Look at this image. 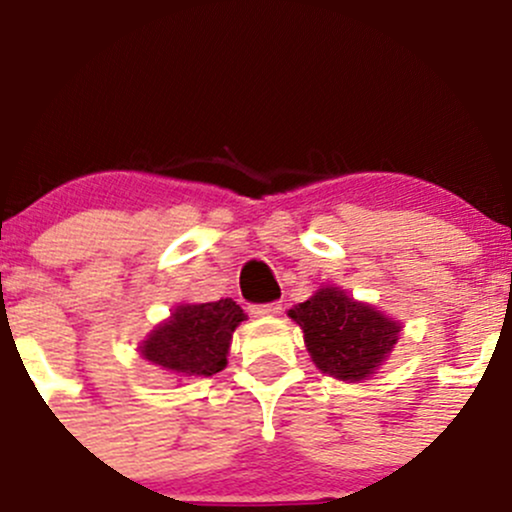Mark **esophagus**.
<instances>
[{
	"label": "esophagus",
	"instance_id": "1",
	"mask_svg": "<svg viewBox=\"0 0 512 512\" xmlns=\"http://www.w3.org/2000/svg\"><path fill=\"white\" fill-rule=\"evenodd\" d=\"M282 311V304L279 301H270V304H252L250 314L255 316H277Z\"/></svg>",
	"mask_w": 512,
	"mask_h": 512
}]
</instances>
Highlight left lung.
Segmentation results:
<instances>
[{"label":"left lung","instance_id":"8db88e82","mask_svg":"<svg viewBox=\"0 0 512 512\" xmlns=\"http://www.w3.org/2000/svg\"><path fill=\"white\" fill-rule=\"evenodd\" d=\"M304 331L306 351L316 368L338 380H365L383 365L400 336V324L348 297L343 289L324 287L289 309Z\"/></svg>","mask_w":512,"mask_h":512}]
</instances>
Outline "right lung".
<instances>
[{
  "mask_svg": "<svg viewBox=\"0 0 512 512\" xmlns=\"http://www.w3.org/2000/svg\"><path fill=\"white\" fill-rule=\"evenodd\" d=\"M233 299L181 304L139 346L144 358L181 378H211L228 365L233 331L245 321Z\"/></svg>",
  "mask_w": 512,
  "mask_h": 512,
  "instance_id": "add662e5",
  "label": "right lung"
}]
</instances>
